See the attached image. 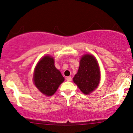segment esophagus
<instances>
[{
    "instance_id": "esophagus-1",
    "label": "esophagus",
    "mask_w": 133,
    "mask_h": 133,
    "mask_svg": "<svg viewBox=\"0 0 133 133\" xmlns=\"http://www.w3.org/2000/svg\"><path fill=\"white\" fill-rule=\"evenodd\" d=\"M66 79L67 81H68V82L71 81V77H67L66 78Z\"/></svg>"
}]
</instances>
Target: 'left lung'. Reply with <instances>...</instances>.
<instances>
[{"instance_id":"left-lung-1","label":"left lung","mask_w":133,"mask_h":133,"mask_svg":"<svg viewBox=\"0 0 133 133\" xmlns=\"http://www.w3.org/2000/svg\"><path fill=\"white\" fill-rule=\"evenodd\" d=\"M101 79V71L97 61L93 55H83L73 81L84 94L88 95L97 87Z\"/></svg>"}]
</instances>
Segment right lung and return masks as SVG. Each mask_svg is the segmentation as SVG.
Here are the masks:
<instances>
[{
    "label": "right lung",
    "mask_w": 133,
    "mask_h": 133,
    "mask_svg": "<svg viewBox=\"0 0 133 133\" xmlns=\"http://www.w3.org/2000/svg\"><path fill=\"white\" fill-rule=\"evenodd\" d=\"M64 80L61 72L55 66L53 57L47 55L39 61L34 71L33 82L41 93L51 96Z\"/></svg>",
    "instance_id": "obj_1"
}]
</instances>
